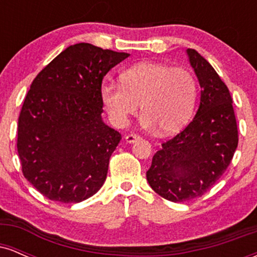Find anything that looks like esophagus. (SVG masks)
<instances>
[{"mask_svg": "<svg viewBox=\"0 0 257 257\" xmlns=\"http://www.w3.org/2000/svg\"><path fill=\"white\" fill-rule=\"evenodd\" d=\"M139 139H140V137H138V135H135V134H126L124 137L125 143H128V144L137 143Z\"/></svg>", "mask_w": 257, "mask_h": 257, "instance_id": "1", "label": "esophagus"}]
</instances>
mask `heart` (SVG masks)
Masks as SVG:
<instances>
[{
	"label": "heart",
	"mask_w": 257,
	"mask_h": 257,
	"mask_svg": "<svg viewBox=\"0 0 257 257\" xmlns=\"http://www.w3.org/2000/svg\"><path fill=\"white\" fill-rule=\"evenodd\" d=\"M100 96L117 126H124L141 104L143 128L174 134L192 116L197 85L192 73L184 67L149 61L120 73V84L102 83Z\"/></svg>",
	"instance_id": "heart-1"
}]
</instances>
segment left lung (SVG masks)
<instances>
[{
  "mask_svg": "<svg viewBox=\"0 0 257 257\" xmlns=\"http://www.w3.org/2000/svg\"><path fill=\"white\" fill-rule=\"evenodd\" d=\"M186 54L202 88L198 111L184 131L162 144L146 172L152 190L175 203L209 191L226 172L238 146L228 88L198 52L187 49Z\"/></svg>",
  "mask_w": 257,
  "mask_h": 257,
  "instance_id": "1",
  "label": "left lung"
}]
</instances>
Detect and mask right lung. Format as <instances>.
<instances>
[{"label":"right lung","mask_w":257,"mask_h":257,"mask_svg":"<svg viewBox=\"0 0 257 257\" xmlns=\"http://www.w3.org/2000/svg\"><path fill=\"white\" fill-rule=\"evenodd\" d=\"M128 53L67 47L32 82L18 119L23 174L48 199L79 203L104 185L120 134L102 120L100 87Z\"/></svg>","instance_id":"obj_1"}]
</instances>
